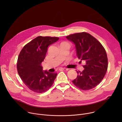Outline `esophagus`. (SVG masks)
<instances>
[{"instance_id":"obj_1","label":"esophagus","mask_w":122,"mask_h":122,"mask_svg":"<svg viewBox=\"0 0 122 122\" xmlns=\"http://www.w3.org/2000/svg\"><path fill=\"white\" fill-rule=\"evenodd\" d=\"M59 70H60V71H67L68 69L66 68H65V67L64 68L60 67V68H59Z\"/></svg>"}]
</instances>
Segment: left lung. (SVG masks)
I'll use <instances>...</instances> for the list:
<instances>
[{
  "instance_id": "left-lung-1",
  "label": "left lung",
  "mask_w": 122,
  "mask_h": 122,
  "mask_svg": "<svg viewBox=\"0 0 122 122\" xmlns=\"http://www.w3.org/2000/svg\"><path fill=\"white\" fill-rule=\"evenodd\" d=\"M66 38L75 44L78 58L85 62L84 70L77 71V77L72 82L81 90L94 88L103 80L108 69L105 49L95 38L86 32L71 34Z\"/></svg>"
}]
</instances>
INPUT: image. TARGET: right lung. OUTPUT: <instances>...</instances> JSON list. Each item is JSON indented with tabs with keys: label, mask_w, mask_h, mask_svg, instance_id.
Returning <instances> with one entry per match:
<instances>
[{
	"label": "right lung",
	"mask_w": 122,
	"mask_h": 122,
	"mask_svg": "<svg viewBox=\"0 0 122 122\" xmlns=\"http://www.w3.org/2000/svg\"><path fill=\"white\" fill-rule=\"evenodd\" d=\"M59 39L39 36L26 44L20 51L17 63V71L30 90L41 93L53 85L57 74L43 71L41 63L45 58L48 46Z\"/></svg>",
	"instance_id": "add662e5"
}]
</instances>
